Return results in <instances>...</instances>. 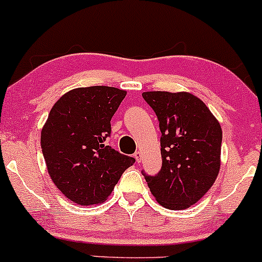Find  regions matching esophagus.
I'll return each instance as SVG.
<instances>
[{
	"label": "esophagus",
	"mask_w": 262,
	"mask_h": 262,
	"mask_svg": "<svg viewBox=\"0 0 262 262\" xmlns=\"http://www.w3.org/2000/svg\"><path fill=\"white\" fill-rule=\"evenodd\" d=\"M135 159H136V161L137 163H141V158H142V155H141V152H140V151H136V152H135Z\"/></svg>",
	"instance_id": "obj_1"
}]
</instances>
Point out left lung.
Instances as JSON below:
<instances>
[{
    "mask_svg": "<svg viewBox=\"0 0 262 262\" xmlns=\"http://www.w3.org/2000/svg\"><path fill=\"white\" fill-rule=\"evenodd\" d=\"M142 97L158 116L163 158L158 175L142 174L160 206L185 209L217 179L222 128L206 103L189 92H144Z\"/></svg>",
    "mask_w": 262,
    "mask_h": 262,
    "instance_id": "obj_1",
    "label": "left lung"
}]
</instances>
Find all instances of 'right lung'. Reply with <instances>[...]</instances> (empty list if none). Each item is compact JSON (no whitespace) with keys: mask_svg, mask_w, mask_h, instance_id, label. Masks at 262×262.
Instances as JSON below:
<instances>
[{"mask_svg":"<svg viewBox=\"0 0 262 262\" xmlns=\"http://www.w3.org/2000/svg\"><path fill=\"white\" fill-rule=\"evenodd\" d=\"M125 96L126 91L106 85L75 88L55 102L42 126L48 172L56 188L79 206L103 203L135 163L104 144Z\"/></svg>","mask_w":262,"mask_h":262,"instance_id":"1","label":"right lung"}]
</instances>
